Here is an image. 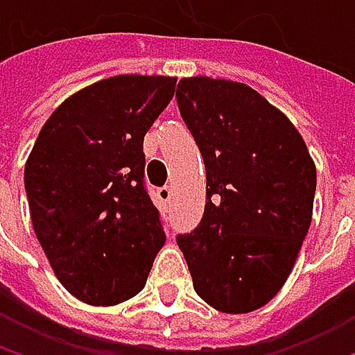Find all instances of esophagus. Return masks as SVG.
<instances>
[{
  "label": "esophagus",
  "instance_id": "esophagus-1",
  "mask_svg": "<svg viewBox=\"0 0 355 355\" xmlns=\"http://www.w3.org/2000/svg\"><path fill=\"white\" fill-rule=\"evenodd\" d=\"M156 197H158V201H160V205H168L171 203V199H173V189L171 187H160L158 191H156Z\"/></svg>",
  "mask_w": 355,
  "mask_h": 355
}]
</instances>
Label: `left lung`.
I'll return each instance as SVG.
<instances>
[{
  "label": "left lung",
  "mask_w": 355,
  "mask_h": 355,
  "mask_svg": "<svg viewBox=\"0 0 355 355\" xmlns=\"http://www.w3.org/2000/svg\"><path fill=\"white\" fill-rule=\"evenodd\" d=\"M180 116L205 164L201 222L178 234L195 292L230 315L286 284L313 218L317 171L296 127L245 84L184 78Z\"/></svg>",
  "instance_id": "obj_1"
}]
</instances>
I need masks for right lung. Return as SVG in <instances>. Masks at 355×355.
<instances>
[{
  "mask_svg": "<svg viewBox=\"0 0 355 355\" xmlns=\"http://www.w3.org/2000/svg\"><path fill=\"white\" fill-rule=\"evenodd\" d=\"M175 78L114 76L69 96L40 129L24 168L36 239L76 298H133L166 241L146 187L144 137Z\"/></svg>",
  "mask_w": 355,
  "mask_h": 355,
  "instance_id": "1",
  "label": "right lung"
}]
</instances>
